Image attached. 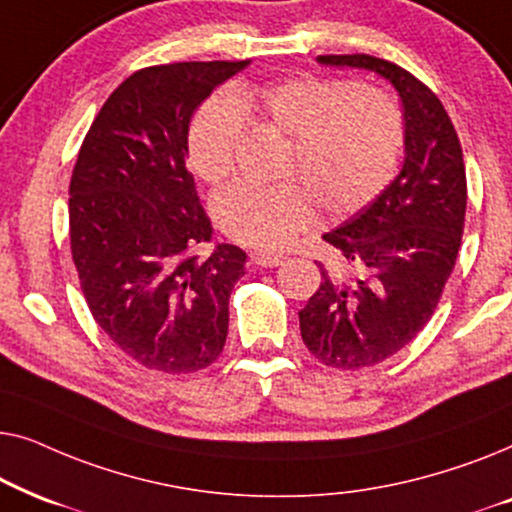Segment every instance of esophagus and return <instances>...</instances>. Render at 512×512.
Instances as JSON below:
<instances>
[{
  "mask_svg": "<svg viewBox=\"0 0 512 512\" xmlns=\"http://www.w3.org/2000/svg\"><path fill=\"white\" fill-rule=\"evenodd\" d=\"M249 258L256 268H277V265H282L286 261V256L282 254H265V251H254Z\"/></svg>",
  "mask_w": 512,
  "mask_h": 512,
  "instance_id": "obj_1",
  "label": "esophagus"
}]
</instances>
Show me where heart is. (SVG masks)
Instances as JSON below:
<instances>
[{
	"label": "heart",
	"instance_id": "b5f03b06",
	"mask_svg": "<svg viewBox=\"0 0 512 512\" xmlns=\"http://www.w3.org/2000/svg\"><path fill=\"white\" fill-rule=\"evenodd\" d=\"M247 116L291 137L286 177L275 186L233 184L214 198V216L230 240L282 249L310 226L317 202L328 216L368 207L396 177L405 128L401 111L380 88L289 76L235 83L202 104L188 132L195 174L219 184L233 172Z\"/></svg>",
	"mask_w": 512,
	"mask_h": 512
}]
</instances>
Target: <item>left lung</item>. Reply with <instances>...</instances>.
<instances>
[{"instance_id":"left-lung-1","label":"left lung","mask_w":512,"mask_h":512,"mask_svg":"<svg viewBox=\"0 0 512 512\" xmlns=\"http://www.w3.org/2000/svg\"><path fill=\"white\" fill-rule=\"evenodd\" d=\"M317 60L377 72L403 102V170L380 198L324 235L335 263H317L321 284L298 312L314 359L359 370L401 352L438 307L464 233L466 167L443 102L415 74L363 53Z\"/></svg>"}]
</instances>
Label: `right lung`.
<instances>
[{"mask_svg":"<svg viewBox=\"0 0 512 512\" xmlns=\"http://www.w3.org/2000/svg\"><path fill=\"white\" fill-rule=\"evenodd\" d=\"M249 60L172 62L130 74L83 137L69 181V247L88 310L125 356L160 373L212 366L247 254L212 240L186 167L188 125Z\"/></svg>","mask_w":512,"mask_h":512,"instance_id":"right-lung-1","label":"right lung"}]
</instances>
